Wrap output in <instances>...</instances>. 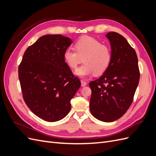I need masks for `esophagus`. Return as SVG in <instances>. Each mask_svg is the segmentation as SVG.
I'll list each match as a JSON object with an SVG mask.
<instances>
[{
	"mask_svg": "<svg viewBox=\"0 0 156 156\" xmlns=\"http://www.w3.org/2000/svg\"><path fill=\"white\" fill-rule=\"evenodd\" d=\"M81 87H85V86H87V82H85L84 81H81Z\"/></svg>",
	"mask_w": 156,
	"mask_h": 156,
	"instance_id": "34e87169",
	"label": "esophagus"
}]
</instances>
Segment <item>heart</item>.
<instances>
[{"instance_id": "heart-1", "label": "heart", "mask_w": 156, "mask_h": 156, "mask_svg": "<svg viewBox=\"0 0 156 156\" xmlns=\"http://www.w3.org/2000/svg\"><path fill=\"white\" fill-rule=\"evenodd\" d=\"M75 49L68 48L64 52V60L68 66L75 69L83 62L84 64L75 74L85 78L92 74L100 75L109 66L112 60L110 48L90 36H83L75 44Z\"/></svg>"}]
</instances>
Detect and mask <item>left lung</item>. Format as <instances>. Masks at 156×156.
Listing matches in <instances>:
<instances>
[{"label":"left lung","mask_w":156,"mask_h":156,"mask_svg":"<svg viewBox=\"0 0 156 156\" xmlns=\"http://www.w3.org/2000/svg\"><path fill=\"white\" fill-rule=\"evenodd\" d=\"M106 37L110 41L112 60L101 76L90 82V110L99 120L111 122L128 110L138 86L140 72L135 49L124 36L115 32Z\"/></svg>","instance_id":"obj_1"}]
</instances>
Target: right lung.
Masks as SVG:
<instances>
[{
  "instance_id": "right-lung-1",
  "label": "right lung",
  "mask_w": 156,
  "mask_h": 156,
  "mask_svg": "<svg viewBox=\"0 0 156 156\" xmlns=\"http://www.w3.org/2000/svg\"><path fill=\"white\" fill-rule=\"evenodd\" d=\"M72 43L60 34L41 36L27 49L19 66L24 101L34 115L45 121L64 119L81 87L64 60V52Z\"/></svg>"
}]
</instances>
